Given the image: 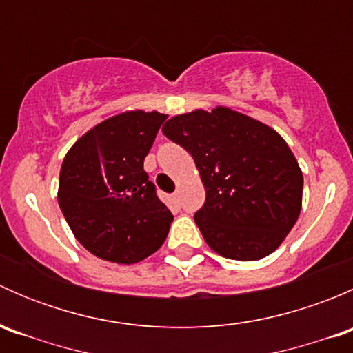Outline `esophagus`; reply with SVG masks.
Instances as JSON below:
<instances>
[{
  "instance_id": "1",
  "label": "esophagus",
  "mask_w": 353,
  "mask_h": 353,
  "mask_svg": "<svg viewBox=\"0 0 353 353\" xmlns=\"http://www.w3.org/2000/svg\"><path fill=\"white\" fill-rule=\"evenodd\" d=\"M169 201H170V208H172V210H179V206H181L179 194H172V196L169 198Z\"/></svg>"
}]
</instances>
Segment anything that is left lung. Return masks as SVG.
I'll use <instances>...</instances> for the list:
<instances>
[{
	"label": "left lung",
	"instance_id": "obj_1",
	"mask_svg": "<svg viewBox=\"0 0 353 353\" xmlns=\"http://www.w3.org/2000/svg\"><path fill=\"white\" fill-rule=\"evenodd\" d=\"M162 131L199 170L206 199L194 222L206 244L237 261L272 254L302 208V170L285 140L229 108L179 114Z\"/></svg>",
	"mask_w": 353,
	"mask_h": 353
}]
</instances>
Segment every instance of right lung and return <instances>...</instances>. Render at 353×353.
Segmentation results:
<instances>
[{
  "label": "right lung",
  "mask_w": 353,
  "mask_h": 353,
  "mask_svg": "<svg viewBox=\"0 0 353 353\" xmlns=\"http://www.w3.org/2000/svg\"><path fill=\"white\" fill-rule=\"evenodd\" d=\"M165 119L157 110L121 112L88 130L63 160L59 208L78 243L97 258L138 263L169 234L172 213L143 170Z\"/></svg>",
  "instance_id": "1"
}]
</instances>
